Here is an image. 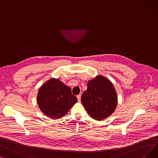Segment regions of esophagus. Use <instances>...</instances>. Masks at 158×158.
<instances>
[{"label":"esophagus","mask_w":158,"mask_h":158,"mask_svg":"<svg viewBox=\"0 0 158 158\" xmlns=\"http://www.w3.org/2000/svg\"><path fill=\"white\" fill-rule=\"evenodd\" d=\"M77 98H78L79 102H80V100H81V94H78V95H77Z\"/></svg>","instance_id":"esophagus-1"}]
</instances>
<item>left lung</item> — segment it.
<instances>
[{
	"label": "left lung",
	"instance_id": "obj_1",
	"mask_svg": "<svg viewBox=\"0 0 158 158\" xmlns=\"http://www.w3.org/2000/svg\"><path fill=\"white\" fill-rule=\"evenodd\" d=\"M81 100L88 114L97 121L111 115L117 104L114 87L102 76L88 81L87 89L82 94Z\"/></svg>",
	"mask_w": 158,
	"mask_h": 158
}]
</instances>
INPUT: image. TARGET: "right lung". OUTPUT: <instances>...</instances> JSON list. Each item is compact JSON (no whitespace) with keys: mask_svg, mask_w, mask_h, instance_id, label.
<instances>
[{"mask_svg":"<svg viewBox=\"0 0 158 158\" xmlns=\"http://www.w3.org/2000/svg\"><path fill=\"white\" fill-rule=\"evenodd\" d=\"M37 100L41 111L52 118H60L66 115L78 101L70 87L55 78L49 80L40 87Z\"/></svg>","mask_w":158,"mask_h":158,"instance_id":"1","label":"right lung"}]
</instances>
